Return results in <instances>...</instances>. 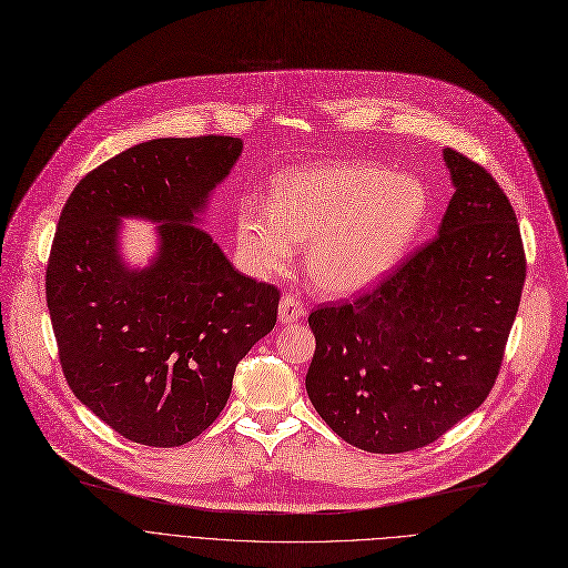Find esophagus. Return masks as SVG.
Listing matches in <instances>:
<instances>
[{
	"label": "esophagus",
	"mask_w": 568,
	"mask_h": 568,
	"mask_svg": "<svg viewBox=\"0 0 568 568\" xmlns=\"http://www.w3.org/2000/svg\"><path fill=\"white\" fill-rule=\"evenodd\" d=\"M302 316H304V307H302L300 297L284 295L280 302V323L291 325V323H297Z\"/></svg>",
	"instance_id": "obj_1"
}]
</instances>
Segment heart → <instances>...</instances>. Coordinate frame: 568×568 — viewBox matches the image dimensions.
<instances>
[{"label":"heart","instance_id":"obj_1","mask_svg":"<svg viewBox=\"0 0 568 568\" xmlns=\"http://www.w3.org/2000/svg\"><path fill=\"white\" fill-rule=\"evenodd\" d=\"M429 211L420 180L373 163H316L275 182L273 200L245 197L239 245L256 275H273L307 245V273L329 295L359 293L394 271Z\"/></svg>","mask_w":568,"mask_h":568}]
</instances>
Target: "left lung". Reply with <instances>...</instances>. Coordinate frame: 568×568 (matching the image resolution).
I'll return each mask as SVG.
<instances>
[{
	"instance_id": "1",
	"label": "left lung",
	"mask_w": 568,
	"mask_h": 568,
	"mask_svg": "<svg viewBox=\"0 0 568 568\" xmlns=\"http://www.w3.org/2000/svg\"><path fill=\"white\" fill-rule=\"evenodd\" d=\"M444 161L455 193L436 239L371 293L310 316V400L368 453L423 448L485 403L526 282L503 189L450 148Z\"/></svg>"
}]
</instances>
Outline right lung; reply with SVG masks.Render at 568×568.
<instances>
[{
    "instance_id": "obj_1",
    "label": "right lung",
    "mask_w": 568,
    "mask_h": 568,
    "mask_svg": "<svg viewBox=\"0 0 568 568\" xmlns=\"http://www.w3.org/2000/svg\"><path fill=\"white\" fill-rule=\"evenodd\" d=\"M241 152L232 136L152 139L85 174L61 211L45 286L63 375L134 444L195 439L275 327L280 291L241 275L202 230ZM124 220L158 225L145 267L123 261Z\"/></svg>"
}]
</instances>
